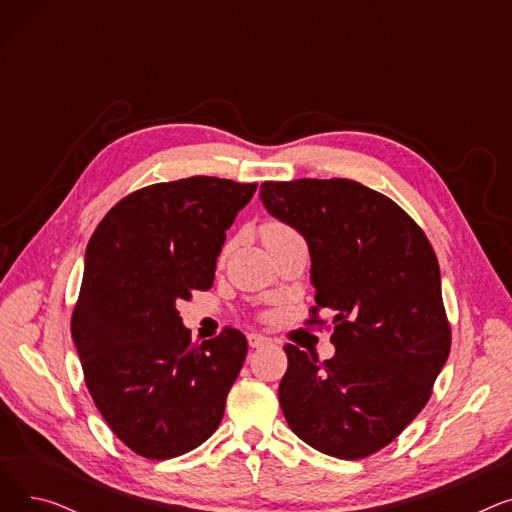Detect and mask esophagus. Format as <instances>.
<instances>
[{"mask_svg": "<svg viewBox=\"0 0 512 512\" xmlns=\"http://www.w3.org/2000/svg\"><path fill=\"white\" fill-rule=\"evenodd\" d=\"M249 346L251 348H259V346H263V344H270V338H265V336H261V334H249Z\"/></svg>", "mask_w": 512, "mask_h": 512, "instance_id": "1", "label": "esophagus"}]
</instances>
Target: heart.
I'll return each mask as SVG.
<instances>
[{"label":"heart","instance_id":"obj_1","mask_svg":"<svg viewBox=\"0 0 512 512\" xmlns=\"http://www.w3.org/2000/svg\"><path fill=\"white\" fill-rule=\"evenodd\" d=\"M297 234L299 232L294 230L290 224L280 222V220H267L261 226V238L267 247H272V245H276V242H282V240H286L290 236H297Z\"/></svg>","mask_w":512,"mask_h":512}]
</instances>
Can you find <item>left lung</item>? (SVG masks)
<instances>
[{
    "mask_svg": "<svg viewBox=\"0 0 512 512\" xmlns=\"http://www.w3.org/2000/svg\"><path fill=\"white\" fill-rule=\"evenodd\" d=\"M261 201L309 245L315 305L334 311L336 355L284 344L280 407L315 450L357 461L388 446L427 405L450 353L432 242L390 197L346 178L267 180Z\"/></svg>",
    "mask_w": 512,
    "mask_h": 512,
    "instance_id": "8db88e82",
    "label": "left lung"
}]
</instances>
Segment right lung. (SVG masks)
Wrapping results in <instances>:
<instances>
[{
    "mask_svg": "<svg viewBox=\"0 0 512 512\" xmlns=\"http://www.w3.org/2000/svg\"><path fill=\"white\" fill-rule=\"evenodd\" d=\"M255 191L215 176L149 184L89 240L70 332L95 407L145 459L201 446L224 417L247 338L226 326L193 344L176 305L211 288L226 230Z\"/></svg>",
    "mask_w": 512,
    "mask_h": 512,
    "instance_id": "add662e5",
    "label": "right lung"
}]
</instances>
